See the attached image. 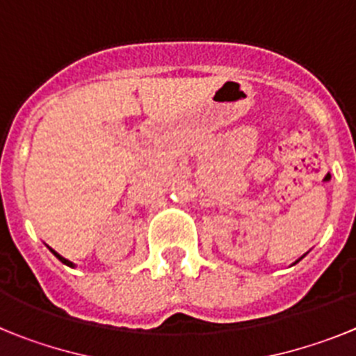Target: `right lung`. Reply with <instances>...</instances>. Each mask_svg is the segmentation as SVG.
<instances>
[{"label":"right lung","instance_id":"obj_1","mask_svg":"<svg viewBox=\"0 0 356 356\" xmlns=\"http://www.w3.org/2000/svg\"><path fill=\"white\" fill-rule=\"evenodd\" d=\"M55 254H56V259L60 260V262L67 264V266H72V264H71V262H69V260H65V259H64V257H60V254H58V253H55Z\"/></svg>","mask_w":356,"mask_h":356}]
</instances>
